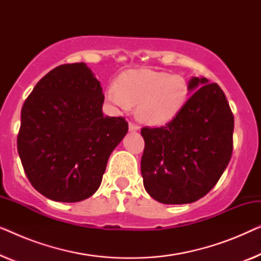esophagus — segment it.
<instances>
[{
  "label": "esophagus",
  "mask_w": 261,
  "mask_h": 261,
  "mask_svg": "<svg viewBox=\"0 0 261 261\" xmlns=\"http://www.w3.org/2000/svg\"><path fill=\"white\" fill-rule=\"evenodd\" d=\"M128 128H129L130 132H135V130L139 129V126L134 122H129V124H128Z\"/></svg>",
  "instance_id": "1"
}]
</instances>
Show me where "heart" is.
<instances>
[{"label": "heart", "instance_id": "1", "mask_svg": "<svg viewBox=\"0 0 261 261\" xmlns=\"http://www.w3.org/2000/svg\"><path fill=\"white\" fill-rule=\"evenodd\" d=\"M188 97L189 84L184 77L148 69L126 71L107 91V98L121 109L138 106V117L149 124L172 120Z\"/></svg>", "mask_w": 261, "mask_h": 261}]
</instances>
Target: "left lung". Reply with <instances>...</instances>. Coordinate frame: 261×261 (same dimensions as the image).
I'll return each mask as SVG.
<instances>
[{"mask_svg":"<svg viewBox=\"0 0 261 261\" xmlns=\"http://www.w3.org/2000/svg\"><path fill=\"white\" fill-rule=\"evenodd\" d=\"M183 108L163 127H144V187L164 204L196 202L215 187L233 152L234 116L216 83L192 77Z\"/></svg>","mask_w":261,"mask_h":261,"instance_id":"8db88e82","label":"left lung"}]
</instances>
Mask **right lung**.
Instances as JSON below:
<instances>
[{"mask_svg":"<svg viewBox=\"0 0 261 261\" xmlns=\"http://www.w3.org/2000/svg\"><path fill=\"white\" fill-rule=\"evenodd\" d=\"M101 83L85 63L64 64L41 78L21 110L17 152L35 190L80 202L97 191L114 148L128 132L105 116Z\"/></svg>","mask_w":261,"mask_h":261,"instance_id":"add662e5","label":"right lung"}]
</instances>
